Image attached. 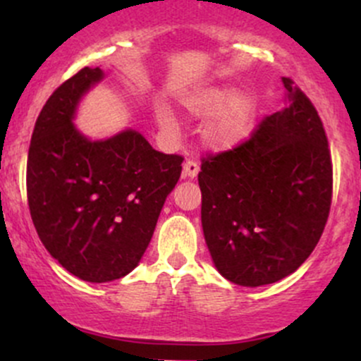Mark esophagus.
<instances>
[{
	"label": "esophagus",
	"instance_id": "34e87169",
	"mask_svg": "<svg viewBox=\"0 0 361 361\" xmlns=\"http://www.w3.org/2000/svg\"><path fill=\"white\" fill-rule=\"evenodd\" d=\"M198 171L200 168H198L197 161H186L183 164V178H197Z\"/></svg>",
	"mask_w": 361,
	"mask_h": 361
}]
</instances>
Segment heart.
<instances>
[{
  "instance_id": "1",
  "label": "heart",
  "mask_w": 361,
  "mask_h": 361,
  "mask_svg": "<svg viewBox=\"0 0 361 361\" xmlns=\"http://www.w3.org/2000/svg\"><path fill=\"white\" fill-rule=\"evenodd\" d=\"M183 106L193 117L207 118L204 139L217 149L233 147L250 135L256 118V100L250 91H234L227 85L207 86L183 98ZM156 117L163 126H171L175 115L168 106H159Z\"/></svg>"
}]
</instances>
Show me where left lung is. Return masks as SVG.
Listing matches in <instances>:
<instances>
[{
  "mask_svg": "<svg viewBox=\"0 0 361 361\" xmlns=\"http://www.w3.org/2000/svg\"><path fill=\"white\" fill-rule=\"evenodd\" d=\"M287 106L251 139L202 161V229L219 273L243 287L292 275L324 231L333 166L310 100L281 78Z\"/></svg>",
  "mask_w": 361,
  "mask_h": 361,
  "instance_id": "obj_1",
  "label": "left lung"
}]
</instances>
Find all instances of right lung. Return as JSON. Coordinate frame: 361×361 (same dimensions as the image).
<instances>
[{
  "instance_id": "right-lung-1",
  "label": "right lung",
  "mask_w": 361,
  "mask_h": 361,
  "mask_svg": "<svg viewBox=\"0 0 361 361\" xmlns=\"http://www.w3.org/2000/svg\"><path fill=\"white\" fill-rule=\"evenodd\" d=\"M103 78L100 68H82L54 91L35 122L27 163L40 241L62 268L91 283L137 267L183 163L134 128L93 140L74 126L82 97Z\"/></svg>"
}]
</instances>
